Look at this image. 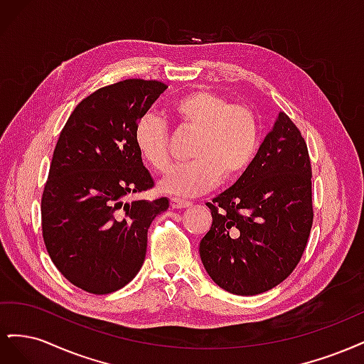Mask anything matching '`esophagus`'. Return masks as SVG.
I'll return each mask as SVG.
<instances>
[{"instance_id":"1","label":"esophagus","mask_w":364,"mask_h":364,"mask_svg":"<svg viewBox=\"0 0 364 364\" xmlns=\"http://www.w3.org/2000/svg\"><path fill=\"white\" fill-rule=\"evenodd\" d=\"M193 203L190 200H182V199H178V197H173V199L170 200V206L173 209H181V208H190Z\"/></svg>"}]
</instances>
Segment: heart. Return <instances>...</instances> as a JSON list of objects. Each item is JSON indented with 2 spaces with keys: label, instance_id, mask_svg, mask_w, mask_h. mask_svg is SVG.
Here are the masks:
<instances>
[{
  "label": "heart",
  "instance_id": "1",
  "mask_svg": "<svg viewBox=\"0 0 364 364\" xmlns=\"http://www.w3.org/2000/svg\"><path fill=\"white\" fill-rule=\"evenodd\" d=\"M170 114L176 127L191 132L188 164L178 165L159 182L164 193L194 196L222 181H238L259 149V123L246 105L230 103L225 95L196 90L176 100ZM134 144L149 167L164 173L170 165L168 127L156 114H144L135 126Z\"/></svg>",
  "mask_w": 364,
  "mask_h": 364
}]
</instances>
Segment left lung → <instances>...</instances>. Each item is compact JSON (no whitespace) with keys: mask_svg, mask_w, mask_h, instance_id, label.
I'll use <instances>...</instances> for the list:
<instances>
[{"mask_svg":"<svg viewBox=\"0 0 364 364\" xmlns=\"http://www.w3.org/2000/svg\"><path fill=\"white\" fill-rule=\"evenodd\" d=\"M200 258L223 290L277 287L299 264L313 226L311 162L301 130L281 112L249 170L211 203Z\"/></svg>","mask_w":364,"mask_h":364,"instance_id":"obj_1","label":"left lung"}]
</instances>
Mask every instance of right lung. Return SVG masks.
I'll list each match as a JSON object with an SVG mask.
<instances>
[{
  "label": "right lung",
  "mask_w": 364,
  "mask_h": 364,
  "mask_svg": "<svg viewBox=\"0 0 364 364\" xmlns=\"http://www.w3.org/2000/svg\"><path fill=\"white\" fill-rule=\"evenodd\" d=\"M127 79L75 106L54 147L41 200L42 237L54 266L75 287L107 294L136 277L147 230L168 199L126 202L155 186L134 144V130L167 90Z\"/></svg>",
  "instance_id": "right-lung-1"
}]
</instances>
